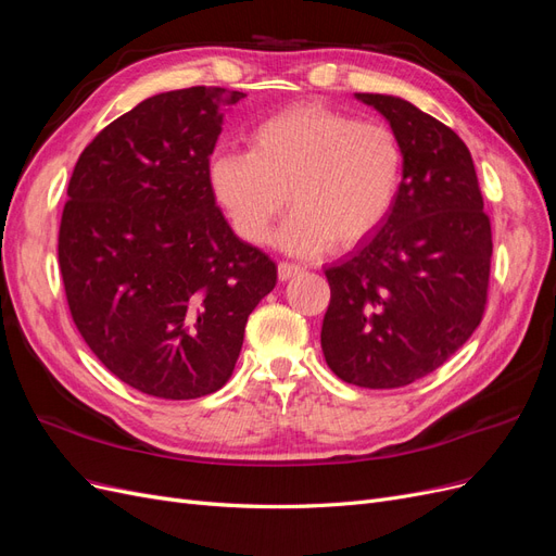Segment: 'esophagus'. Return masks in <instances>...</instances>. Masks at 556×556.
Wrapping results in <instances>:
<instances>
[{
  "instance_id": "esophagus-1",
  "label": "esophagus",
  "mask_w": 556,
  "mask_h": 556,
  "mask_svg": "<svg viewBox=\"0 0 556 556\" xmlns=\"http://www.w3.org/2000/svg\"><path fill=\"white\" fill-rule=\"evenodd\" d=\"M299 274H304V266H301V264H294V262H280L278 264V278L280 280H290Z\"/></svg>"
}]
</instances>
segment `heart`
I'll return each instance as SVG.
<instances>
[{"label": "heart", "instance_id": "heart-1", "mask_svg": "<svg viewBox=\"0 0 556 556\" xmlns=\"http://www.w3.org/2000/svg\"><path fill=\"white\" fill-rule=\"evenodd\" d=\"M248 143L250 150H215L208 162L213 197L248 243L271 239L290 204L278 237L285 250L317 255L331 243L352 248L396 204L403 150L382 123L306 102L264 117Z\"/></svg>", "mask_w": 556, "mask_h": 556}]
</instances>
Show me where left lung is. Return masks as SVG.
Instances as JSON below:
<instances>
[{
  "label": "left lung",
  "instance_id": "8db88e82",
  "mask_svg": "<svg viewBox=\"0 0 556 556\" xmlns=\"http://www.w3.org/2000/svg\"><path fill=\"white\" fill-rule=\"evenodd\" d=\"M403 150V180L382 227L331 264L323 352L343 382L394 390L429 376L480 325L492 225L473 157L447 125L392 94L357 92Z\"/></svg>",
  "mask_w": 556,
  "mask_h": 556
}]
</instances>
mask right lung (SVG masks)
Here are the masks:
<instances>
[{
    "instance_id": "obj_1",
    "label": "right lung",
    "mask_w": 556,
    "mask_h": 556,
    "mask_svg": "<svg viewBox=\"0 0 556 556\" xmlns=\"http://www.w3.org/2000/svg\"><path fill=\"white\" fill-rule=\"evenodd\" d=\"M243 92L172 90L83 150L58 257L74 325L109 371L157 399L220 390L278 268L217 208L208 162Z\"/></svg>"
}]
</instances>
